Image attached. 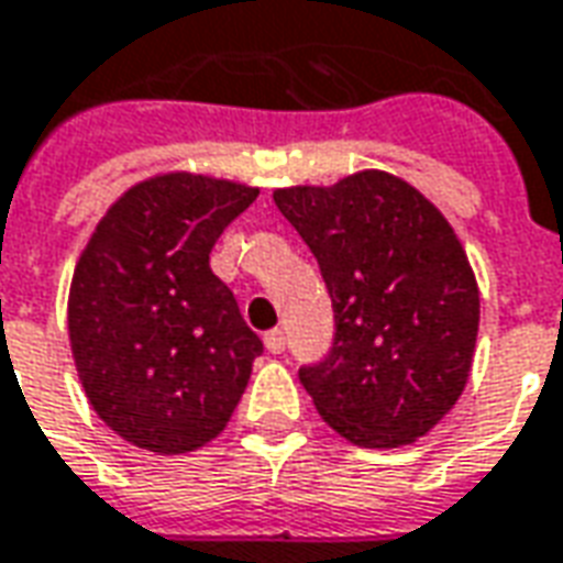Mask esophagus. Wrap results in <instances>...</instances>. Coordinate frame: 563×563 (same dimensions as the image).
<instances>
[{
  "label": "esophagus",
  "mask_w": 563,
  "mask_h": 563,
  "mask_svg": "<svg viewBox=\"0 0 563 563\" xmlns=\"http://www.w3.org/2000/svg\"><path fill=\"white\" fill-rule=\"evenodd\" d=\"M265 347H268V353H283L286 350V335H283L280 329H271L268 335H265Z\"/></svg>",
  "instance_id": "esophagus-1"
}]
</instances>
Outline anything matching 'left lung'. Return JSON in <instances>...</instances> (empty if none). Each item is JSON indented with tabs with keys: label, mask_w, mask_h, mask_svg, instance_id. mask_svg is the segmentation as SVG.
I'll return each instance as SVG.
<instances>
[{
	"label": "left lung",
	"mask_w": 563,
	"mask_h": 563,
	"mask_svg": "<svg viewBox=\"0 0 563 563\" xmlns=\"http://www.w3.org/2000/svg\"><path fill=\"white\" fill-rule=\"evenodd\" d=\"M274 203L320 265L335 338L298 377L320 418L363 448L415 442L466 387L478 286L454 228L418 188L363 170Z\"/></svg>",
	"instance_id": "left-lung-1"
}]
</instances>
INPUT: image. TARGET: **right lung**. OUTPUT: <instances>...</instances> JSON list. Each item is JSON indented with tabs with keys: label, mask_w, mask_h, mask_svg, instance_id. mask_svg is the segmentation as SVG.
Returning a JSON list of instances; mask_svg holds the SVG:
<instances>
[{
	"label": "right lung",
	"mask_w": 563,
	"mask_h": 563,
	"mask_svg": "<svg viewBox=\"0 0 563 563\" xmlns=\"http://www.w3.org/2000/svg\"><path fill=\"white\" fill-rule=\"evenodd\" d=\"M258 188L210 176L145 179L109 207L78 258L69 341L106 427L155 454L225 430L262 341L210 253Z\"/></svg>",
	"instance_id": "add662e5"
}]
</instances>
